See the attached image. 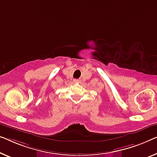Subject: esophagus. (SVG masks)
Listing matches in <instances>:
<instances>
[{
	"mask_svg": "<svg viewBox=\"0 0 157 157\" xmlns=\"http://www.w3.org/2000/svg\"><path fill=\"white\" fill-rule=\"evenodd\" d=\"M74 82H79V79H74Z\"/></svg>",
	"mask_w": 157,
	"mask_h": 157,
	"instance_id": "34e87169",
	"label": "esophagus"
}]
</instances>
